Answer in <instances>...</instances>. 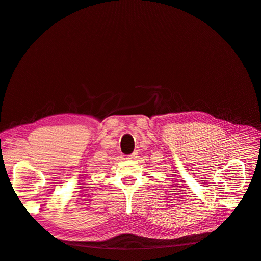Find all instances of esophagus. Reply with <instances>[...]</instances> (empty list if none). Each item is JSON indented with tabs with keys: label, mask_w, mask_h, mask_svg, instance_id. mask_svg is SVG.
Instances as JSON below:
<instances>
[{
	"label": "esophagus",
	"mask_w": 261,
	"mask_h": 261,
	"mask_svg": "<svg viewBox=\"0 0 261 261\" xmlns=\"http://www.w3.org/2000/svg\"><path fill=\"white\" fill-rule=\"evenodd\" d=\"M137 156H136V153H132V154H129V156H127V159H129V160H134L135 159Z\"/></svg>",
	"instance_id": "34e87169"
}]
</instances>
